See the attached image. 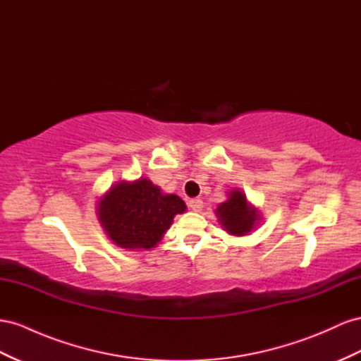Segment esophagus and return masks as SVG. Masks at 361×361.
I'll use <instances>...</instances> for the list:
<instances>
[{"instance_id":"1","label":"esophagus","mask_w":361,"mask_h":361,"mask_svg":"<svg viewBox=\"0 0 361 361\" xmlns=\"http://www.w3.org/2000/svg\"><path fill=\"white\" fill-rule=\"evenodd\" d=\"M188 207H190L192 211L199 212V211H202V208H203V202H202V199H191V200L188 202Z\"/></svg>"}]
</instances>
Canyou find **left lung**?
<instances>
[{
  "label": "left lung",
  "instance_id": "left-lung-1",
  "mask_svg": "<svg viewBox=\"0 0 361 361\" xmlns=\"http://www.w3.org/2000/svg\"><path fill=\"white\" fill-rule=\"evenodd\" d=\"M216 214L221 226L233 235H246L259 220L258 211L250 207L245 194L238 190L229 192V199L220 203Z\"/></svg>",
  "mask_w": 361,
  "mask_h": 361
}]
</instances>
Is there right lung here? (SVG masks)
Here are the masks:
<instances>
[{
	"instance_id": "right-lung-1",
	"label": "right lung",
	"mask_w": 361,
	"mask_h": 361,
	"mask_svg": "<svg viewBox=\"0 0 361 361\" xmlns=\"http://www.w3.org/2000/svg\"><path fill=\"white\" fill-rule=\"evenodd\" d=\"M187 209L174 194H162L149 179L118 182L97 207L109 238L124 249H152L170 228L176 214Z\"/></svg>"
}]
</instances>
